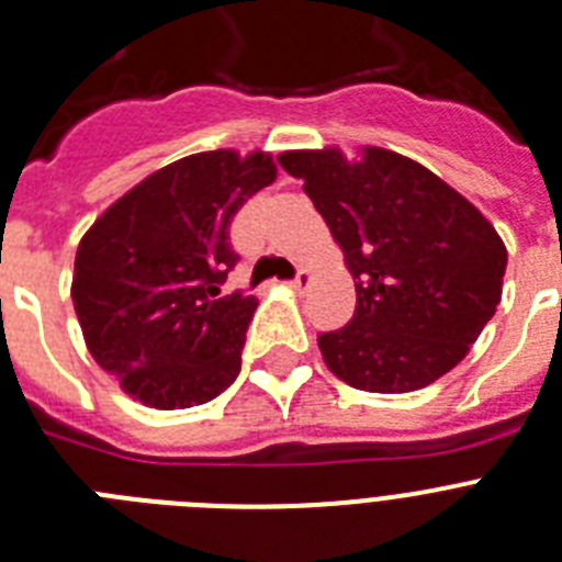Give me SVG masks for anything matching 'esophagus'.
Returning <instances> with one entry per match:
<instances>
[{
  "label": "esophagus",
  "instance_id": "34e87169",
  "mask_svg": "<svg viewBox=\"0 0 562 562\" xmlns=\"http://www.w3.org/2000/svg\"><path fill=\"white\" fill-rule=\"evenodd\" d=\"M310 281H313V278H310V270H299L295 272V278H292L290 281V286L292 290H306V286H310Z\"/></svg>",
  "mask_w": 562,
  "mask_h": 562
}]
</instances>
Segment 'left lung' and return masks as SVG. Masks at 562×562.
Returning a JSON list of instances; mask_svg holds the SVG:
<instances>
[{
    "label": "left lung",
    "mask_w": 562,
    "mask_h": 562,
    "mask_svg": "<svg viewBox=\"0 0 562 562\" xmlns=\"http://www.w3.org/2000/svg\"><path fill=\"white\" fill-rule=\"evenodd\" d=\"M324 215L355 278L347 327L318 347L340 381L363 392H415L467 358L495 315L506 247L458 190L401 153L335 147L278 156Z\"/></svg>",
    "instance_id": "left-lung-1"
}]
</instances>
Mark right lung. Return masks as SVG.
I'll use <instances>...</instances> for the list:
<instances>
[{"instance_id":"1","label":"right lung","mask_w":562,"mask_h":562,"mask_svg":"<svg viewBox=\"0 0 562 562\" xmlns=\"http://www.w3.org/2000/svg\"><path fill=\"white\" fill-rule=\"evenodd\" d=\"M276 181L267 153L179 158L110 204L76 249L74 306L95 363L153 409L222 395L241 372L256 295H222L233 215Z\"/></svg>"}]
</instances>
